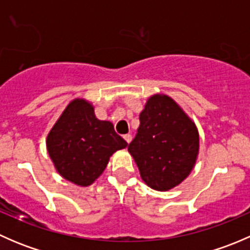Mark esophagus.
I'll return each mask as SVG.
<instances>
[{
    "label": "esophagus",
    "mask_w": 250,
    "mask_h": 250,
    "mask_svg": "<svg viewBox=\"0 0 250 250\" xmlns=\"http://www.w3.org/2000/svg\"><path fill=\"white\" fill-rule=\"evenodd\" d=\"M123 138H125V140L127 141L128 144H129L130 141H132V135H130V134H125V135H123Z\"/></svg>",
    "instance_id": "34e87169"
}]
</instances>
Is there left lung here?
<instances>
[{
  "label": "left lung",
  "mask_w": 250,
  "mask_h": 250,
  "mask_svg": "<svg viewBox=\"0 0 250 250\" xmlns=\"http://www.w3.org/2000/svg\"><path fill=\"white\" fill-rule=\"evenodd\" d=\"M140 125L128 151L146 185L167 191L185 180L200 147L197 128L167 95L156 94L141 111Z\"/></svg>",
  "instance_id": "8db88e82"
}]
</instances>
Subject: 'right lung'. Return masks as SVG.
<instances>
[{"mask_svg":"<svg viewBox=\"0 0 250 250\" xmlns=\"http://www.w3.org/2000/svg\"><path fill=\"white\" fill-rule=\"evenodd\" d=\"M127 145L112 123L98 120L94 107L83 99L67 105L47 137L48 153L58 173L80 186L94 183L110 156Z\"/></svg>","mask_w":250,"mask_h":250,"instance_id":"1","label":"right lung"}]
</instances>
